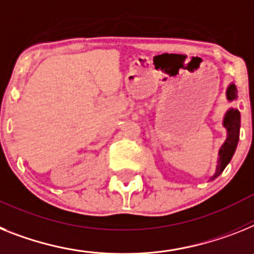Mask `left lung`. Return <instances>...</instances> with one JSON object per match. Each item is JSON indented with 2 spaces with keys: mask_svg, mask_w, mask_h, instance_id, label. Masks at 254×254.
<instances>
[{
  "mask_svg": "<svg viewBox=\"0 0 254 254\" xmlns=\"http://www.w3.org/2000/svg\"><path fill=\"white\" fill-rule=\"evenodd\" d=\"M236 86L234 84L230 85L227 89V99L229 101H234L236 98ZM223 125L227 129V139L223 143V146L219 150V159H218V167H217V172L214 174V178L218 177L222 173L226 165L230 163L232 155L235 152L236 146H238V140H239V129H240V112L235 108L227 111V114L223 120Z\"/></svg>",
  "mask_w": 254,
  "mask_h": 254,
  "instance_id": "obj_1",
  "label": "left lung"
}]
</instances>
